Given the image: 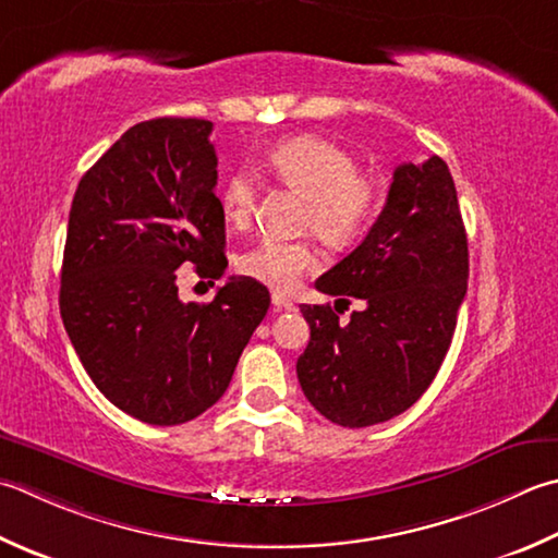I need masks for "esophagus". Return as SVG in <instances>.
Instances as JSON below:
<instances>
[{"instance_id":"obj_1","label":"esophagus","mask_w":558,"mask_h":558,"mask_svg":"<svg viewBox=\"0 0 558 558\" xmlns=\"http://www.w3.org/2000/svg\"><path fill=\"white\" fill-rule=\"evenodd\" d=\"M294 304H292V300L288 298V294H282V292H272V310H292Z\"/></svg>"}]
</instances>
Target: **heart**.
<instances>
[{
	"label": "heart",
	"mask_w": 558,
	"mask_h": 558,
	"mask_svg": "<svg viewBox=\"0 0 558 558\" xmlns=\"http://www.w3.org/2000/svg\"><path fill=\"white\" fill-rule=\"evenodd\" d=\"M266 167L278 181L310 201L304 225L331 246H351L363 239L385 201L381 181L360 173L355 155L324 137L294 135L276 142L266 155ZM256 189L251 171L229 173L220 191L222 215L229 225L239 229L251 225ZM319 264L312 244L278 236H264L239 256L244 276L278 290H292L304 272Z\"/></svg>",
	"instance_id": "obj_1"
}]
</instances>
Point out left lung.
I'll list each match as a JSON object with an SVG mask.
<instances>
[{
    "instance_id": "left-lung-1",
    "label": "left lung",
    "mask_w": 558,
    "mask_h": 558,
    "mask_svg": "<svg viewBox=\"0 0 558 558\" xmlns=\"http://www.w3.org/2000/svg\"><path fill=\"white\" fill-rule=\"evenodd\" d=\"M469 248L452 173L440 157L395 169L387 203L355 251L316 280L336 304H302L310 343L298 379L312 407L365 428L416 403L450 351ZM351 299L361 310L337 319Z\"/></svg>"
}]
</instances>
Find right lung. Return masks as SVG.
I'll list each match as a JSON object with an SVG mask.
<instances>
[{
  "instance_id": "right-lung-1",
  "label": "right lung",
  "mask_w": 558,
  "mask_h": 558,
  "mask_svg": "<svg viewBox=\"0 0 558 558\" xmlns=\"http://www.w3.org/2000/svg\"><path fill=\"white\" fill-rule=\"evenodd\" d=\"M213 123H137L76 185L60 314L98 391L142 423L179 425L220 399L270 307L266 286L232 276L207 304L179 298V268L220 280L225 215Z\"/></svg>"
}]
</instances>
